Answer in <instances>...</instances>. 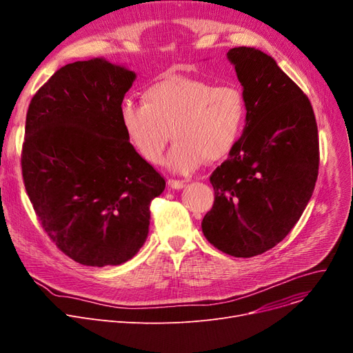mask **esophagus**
Masks as SVG:
<instances>
[{
    "instance_id": "obj_1",
    "label": "esophagus",
    "mask_w": 353,
    "mask_h": 353,
    "mask_svg": "<svg viewBox=\"0 0 353 353\" xmlns=\"http://www.w3.org/2000/svg\"><path fill=\"white\" fill-rule=\"evenodd\" d=\"M167 183H169V186L172 189H176V190H180V189L186 186V183L181 181V180H176V179H169V181H167Z\"/></svg>"
}]
</instances>
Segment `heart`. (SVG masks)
<instances>
[{
	"mask_svg": "<svg viewBox=\"0 0 353 353\" xmlns=\"http://www.w3.org/2000/svg\"><path fill=\"white\" fill-rule=\"evenodd\" d=\"M246 99L236 85L169 74L153 81L143 101L124 100L120 121L133 147L152 164L163 161L172 139L169 164L190 173L206 160L225 159L242 136L246 123Z\"/></svg>",
	"mask_w": 353,
	"mask_h": 353,
	"instance_id": "1",
	"label": "heart"
}]
</instances>
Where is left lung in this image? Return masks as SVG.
I'll use <instances>...</instances> for the list:
<instances>
[{
    "instance_id": "obj_1",
    "label": "left lung",
    "mask_w": 353,
    "mask_h": 353,
    "mask_svg": "<svg viewBox=\"0 0 353 353\" xmlns=\"http://www.w3.org/2000/svg\"><path fill=\"white\" fill-rule=\"evenodd\" d=\"M246 99V125L210 176L214 203L201 230L234 257L262 254L289 234L312 197L319 170L318 124L309 99L270 55L228 52Z\"/></svg>"
}]
</instances>
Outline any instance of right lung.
<instances>
[{
	"mask_svg": "<svg viewBox=\"0 0 353 353\" xmlns=\"http://www.w3.org/2000/svg\"><path fill=\"white\" fill-rule=\"evenodd\" d=\"M133 71L103 59L55 71L31 99L24 186L44 232L84 266L121 265L144 245L164 177L128 141L120 105Z\"/></svg>",
	"mask_w": 353,
	"mask_h": 353,
	"instance_id": "obj_1",
	"label": "right lung"
}]
</instances>
